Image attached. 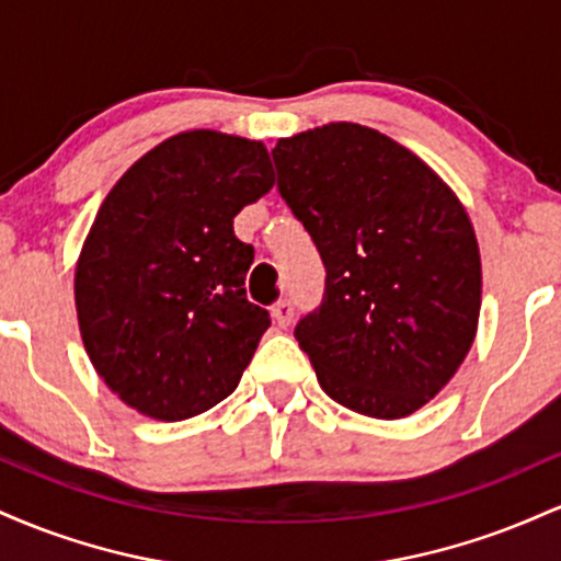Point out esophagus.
Wrapping results in <instances>:
<instances>
[{
    "label": "esophagus",
    "mask_w": 561,
    "mask_h": 561,
    "mask_svg": "<svg viewBox=\"0 0 561 561\" xmlns=\"http://www.w3.org/2000/svg\"><path fill=\"white\" fill-rule=\"evenodd\" d=\"M293 313H295V308H293V302H289L287 298L276 300L274 306H272V317H274V321L279 327H289V321H293Z\"/></svg>",
    "instance_id": "34e87169"
}]
</instances>
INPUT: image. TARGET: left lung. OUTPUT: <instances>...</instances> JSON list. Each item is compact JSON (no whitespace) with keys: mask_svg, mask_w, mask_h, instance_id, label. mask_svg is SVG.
Wrapping results in <instances>:
<instances>
[{"mask_svg":"<svg viewBox=\"0 0 561 561\" xmlns=\"http://www.w3.org/2000/svg\"><path fill=\"white\" fill-rule=\"evenodd\" d=\"M276 190L324 261L295 327L332 401L375 420L422 409L456 375L480 317L467 210L414 152L358 124L279 139Z\"/></svg>","mask_w":561,"mask_h":561,"instance_id":"obj_1","label":"left lung"}]
</instances>
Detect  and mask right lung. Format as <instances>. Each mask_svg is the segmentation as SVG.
Instances as JSON below:
<instances>
[{
	"instance_id": "1",
	"label": "right lung",
	"mask_w": 561,
	"mask_h": 561,
	"mask_svg": "<svg viewBox=\"0 0 561 561\" xmlns=\"http://www.w3.org/2000/svg\"><path fill=\"white\" fill-rule=\"evenodd\" d=\"M272 186L261 141L199 128L139 158L102 203L76 311L96 375L139 414L190 420L240 385L272 319L244 295L255 250L234 216Z\"/></svg>"
}]
</instances>
